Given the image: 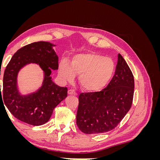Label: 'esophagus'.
Segmentation results:
<instances>
[{
  "mask_svg": "<svg viewBox=\"0 0 160 160\" xmlns=\"http://www.w3.org/2000/svg\"><path fill=\"white\" fill-rule=\"evenodd\" d=\"M68 94L69 95H77V93L75 91V90L72 89H69L68 90Z\"/></svg>",
  "mask_w": 160,
  "mask_h": 160,
  "instance_id": "1",
  "label": "esophagus"
}]
</instances>
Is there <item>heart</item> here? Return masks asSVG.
Wrapping results in <instances>:
<instances>
[{
    "instance_id": "heart-1",
    "label": "heart",
    "mask_w": 160,
    "mask_h": 160,
    "mask_svg": "<svg viewBox=\"0 0 160 160\" xmlns=\"http://www.w3.org/2000/svg\"><path fill=\"white\" fill-rule=\"evenodd\" d=\"M115 65L112 59L94 52L79 53L72 57L71 63L65 59L59 65V74L65 81H70L78 75L81 88L89 92L103 89L112 79Z\"/></svg>"
}]
</instances>
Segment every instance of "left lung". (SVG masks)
<instances>
[{
  "instance_id": "8db88e82",
  "label": "left lung",
  "mask_w": 160,
  "mask_h": 160,
  "mask_svg": "<svg viewBox=\"0 0 160 160\" xmlns=\"http://www.w3.org/2000/svg\"><path fill=\"white\" fill-rule=\"evenodd\" d=\"M134 78L128 63L120 54L115 74L106 88L99 92L81 93L77 113V125L87 134L112 130L132 107Z\"/></svg>"
}]
</instances>
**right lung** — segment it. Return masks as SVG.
<instances>
[{"label":"right lung","instance_id":"obj_1","mask_svg":"<svg viewBox=\"0 0 160 160\" xmlns=\"http://www.w3.org/2000/svg\"><path fill=\"white\" fill-rule=\"evenodd\" d=\"M49 42L39 41L18 49L7 66L3 77V103L18 120L32 125H41L51 117L53 109L67 96V88L56 85L51 76L57 70L59 57ZM36 64L43 72L42 86L37 91L22 94L18 75L25 66Z\"/></svg>","mask_w":160,"mask_h":160}]
</instances>
